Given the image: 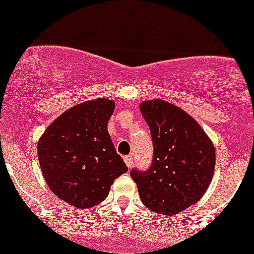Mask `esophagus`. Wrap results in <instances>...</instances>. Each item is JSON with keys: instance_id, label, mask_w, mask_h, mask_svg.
<instances>
[{"instance_id": "1", "label": "esophagus", "mask_w": 254, "mask_h": 254, "mask_svg": "<svg viewBox=\"0 0 254 254\" xmlns=\"http://www.w3.org/2000/svg\"><path fill=\"white\" fill-rule=\"evenodd\" d=\"M124 162L127 163V167H132V165H134V157H132V156H125L124 157Z\"/></svg>"}]
</instances>
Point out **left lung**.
<instances>
[{"mask_svg": "<svg viewBox=\"0 0 254 254\" xmlns=\"http://www.w3.org/2000/svg\"><path fill=\"white\" fill-rule=\"evenodd\" d=\"M140 111L147 123L153 156L146 171L130 176L146 207L176 215L206 191L215 168V148L200 125L178 107L160 99L146 101Z\"/></svg>", "mask_w": 254, "mask_h": 254, "instance_id": "left-lung-1", "label": "left lung"}]
</instances>
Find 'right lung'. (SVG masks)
<instances>
[{
    "label": "right lung",
    "mask_w": 254,
    "mask_h": 254,
    "mask_svg": "<svg viewBox=\"0 0 254 254\" xmlns=\"http://www.w3.org/2000/svg\"><path fill=\"white\" fill-rule=\"evenodd\" d=\"M113 112L114 102L106 98L77 104L51 123L38 142L49 188L70 205L102 203L114 179L127 172L107 127Z\"/></svg>",
    "instance_id": "add662e5"
}]
</instances>
